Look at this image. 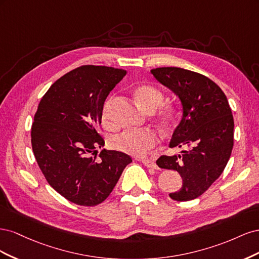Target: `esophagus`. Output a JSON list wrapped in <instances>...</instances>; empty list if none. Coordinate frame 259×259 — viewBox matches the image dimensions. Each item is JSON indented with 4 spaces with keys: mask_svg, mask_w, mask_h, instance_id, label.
I'll use <instances>...</instances> for the list:
<instances>
[{
    "mask_svg": "<svg viewBox=\"0 0 259 259\" xmlns=\"http://www.w3.org/2000/svg\"><path fill=\"white\" fill-rule=\"evenodd\" d=\"M138 161H142L144 165L147 166V167H151V168H156V167H158V166H156V164H155V162L153 160H140L139 159Z\"/></svg>",
    "mask_w": 259,
    "mask_h": 259,
    "instance_id": "obj_1",
    "label": "esophagus"
}]
</instances>
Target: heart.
I'll return each instance as SVG.
<instances>
[{
	"mask_svg": "<svg viewBox=\"0 0 259 259\" xmlns=\"http://www.w3.org/2000/svg\"><path fill=\"white\" fill-rule=\"evenodd\" d=\"M134 97L138 106L145 110L154 111L162 103V93L152 85H139L134 90ZM114 101L113 97L108 98L101 112V122L104 126L110 127V110ZM160 121L163 125H170L175 117V109L166 106L160 111ZM158 135L152 130L145 128L138 131H127L112 139V147L117 151L134 156H143L149 149L153 148L158 143Z\"/></svg>",
	"mask_w": 259,
	"mask_h": 259,
	"instance_id": "b5f03b06",
	"label": "heart"
}]
</instances>
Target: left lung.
<instances>
[{
	"mask_svg": "<svg viewBox=\"0 0 259 259\" xmlns=\"http://www.w3.org/2000/svg\"><path fill=\"white\" fill-rule=\"evenodd\" d=\"M151 73L183 107L168 147L187 148L177 155L160 156L156 164L183 178V187L169 197L190 201L208 189L229 161L234 128L231 109L222 89L205 75L177 67L156 68Z\"/></svg>",
	"mask_w": 259,
	"mask_h": 259,
	"instance_id": "obj_1",
	"label": "left lung"
}]
</instances>
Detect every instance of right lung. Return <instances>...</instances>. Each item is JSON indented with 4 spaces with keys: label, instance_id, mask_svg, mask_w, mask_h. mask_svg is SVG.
<instances>
[{
    "label": "right lung",
    "instance_id": "add662e5",
    "mask_svg": "<svg viewBox=\"0 0 259 259\" xmlns=\"http://www.w3.org/2000/svg\"><path fill=\"white\" fill-rule=\"evenodd\" d=\"M126 71L82 66L66 73L46 92L34 115L31 144L48 183L75 204L94 206L113 190L127 154L97 148L105 140L97 128L105 100Z\"/></svg>",
    "mask_w": 259,
    "mask_h": 259
}]
</instances>
